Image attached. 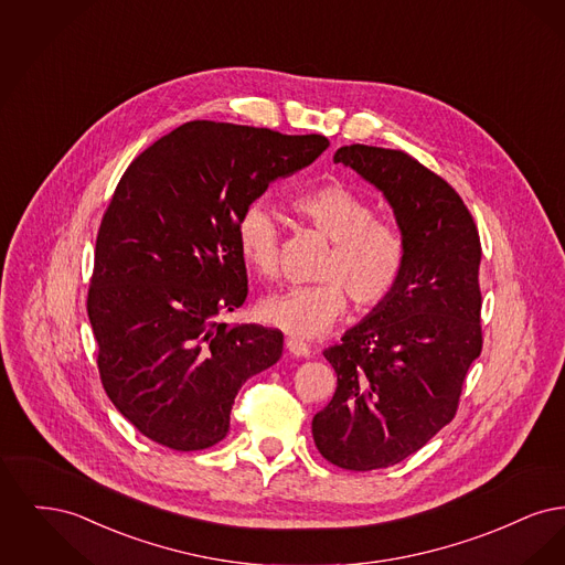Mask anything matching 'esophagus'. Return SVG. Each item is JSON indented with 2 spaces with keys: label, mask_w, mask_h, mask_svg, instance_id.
<instances>
[{
  "label": "esophagus",
  "mask_w": 565,
  "mask_h": 565,
  "mask_svg": "<svg viewBox=\"0 0 565 565\" xmlns=\"http://www.w3.org/2000/svg\"><path fill=\"white\" fill-rule=\"evenodd\" d=\"M286 348H288V351H290L292 355H296V358H309V355H311V348H309L307 343L298 341L295 337L286 339Z\"/></svg>",
  "instance_id": "34e87169"
}]
</instances>
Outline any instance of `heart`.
Instances as JSON below:
<instances>
[{
	"mask_svg": "<svg viewBox=\"0 0 565 565\" xmlns=\"http://www.w3.org/2000/svg\"><path fill=\"white\" fill-rule=\"evenodd\" d=\"M292 210L332 245L318 267L322 281L290 286L263 296L258 316L295 337H320L348 307L373 309L394 290L404 267L401 228L375 217V207L345 184L300 192ZM279 222L269 203L252 201L237 220V245L249 269L273 277L279 269Z\"/></svg>",
	"mask_w": 565,
	"mask_h": 565,
	"instance_id": "b5f03b06",
	"label": "heart"
}]
</instances>
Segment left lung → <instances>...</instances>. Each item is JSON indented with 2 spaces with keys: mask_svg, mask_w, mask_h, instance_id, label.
Here are the masks:
<instances>
[{
  "mask_svg": "<svg viewBox=\"0 0 565 565\" xmlns=\"http://www.w3.org/2000/svg\"><path fill=\"white\" fill-rule=\"evenodd\" d=\"M334 161L390 203L404 237L394 290L323 351L337 392L311 424L330 463L366 472L419 451L457 411L481 355V242L456 190L401 150L353 143Z\"/></svg>",
  "mask_w": 565,
  "mask_h": 565,
  "instance_id": "obj_1",
  "label": "left lung"
}]
</instances>
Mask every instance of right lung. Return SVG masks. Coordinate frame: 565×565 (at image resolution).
Instances as JSON below:
<instances>
[{"instance_id": "right-lung-1", "label": "right lung", "mask_w": 565, "mask_h": 565, "mask_svg": "<svg viewBox=\"0 0 565 565\" xmlns=\"http://www.w3.org/2000/svg\"><path fill=\"white\" fill-rule=\"evenodd\" d=\"M328 146L323 135L194 120L120 178L86 307L106 394L150 440L173 451L220 443L243 383L281 358L279 330L217 323L247 296L237 220Z\"/></svg>"}]
</instances>
